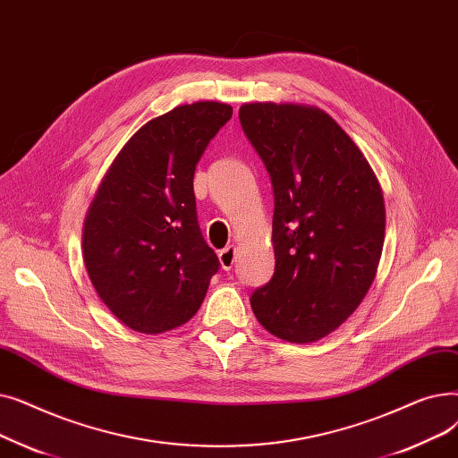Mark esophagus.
Instances as JSON below:
<instances>
[{
    "mask_svg": "<svg viewBox=\"0 0 458 458\" xmlns=\"http://www.w3.org/2000/svg\"><path fill=\"white\" fill-rule=\"evenodd\" d=\"M219 261H221V267L225 271H230L233 267V261H235V247L228 245L226 249H223L219 252Z\"/></svg>",
    "mask_w": 458,
    "mask_h": 458,
    "instance_id": "esophagus-1",
    "label": "esophagus"
}]
</instances>
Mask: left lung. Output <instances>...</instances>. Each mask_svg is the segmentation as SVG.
I'll use <instances>...</instances> for the list:
<instances>
[{"label": "left lung", "instance_id": "1", "mask_svg": "<svg viewBox=\"0 0 458 458\" xmlns=\"http://www.w3.org/2000/svg\"><path fill=\"white\" fill-rule=\"evenodd\" d=\"M239 120L275 192V275L250 306L276 338L318 342L375 280L386 230L382 187L356 142L319 107L243 104Z\"/></svg>", "mask_w": 458, "mask_h": 458}]
</instances>
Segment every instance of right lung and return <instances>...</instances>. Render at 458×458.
Masks as SVG:
<instances>
[{
    "mask_svg": "<svg viewBox=\"0 0 458 458\" xmlns=\"http://www.w3.org/2000/svg\"><path fill=\"white\" fill-rule=\"evenodd\" d=\"M232 106H178L139 128L89 206L83 261L96 293L131 330L161 334L197 314L216 254L197 221L192 176Z\"/></svg>",
    "mask_w": 458,
    "mask_h": 458,
    "instance_id": "obj_1",
    "label": "right lung"
}]
</instances>
